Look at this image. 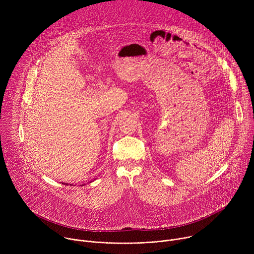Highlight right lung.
<instances>
[{
  "mask_svg": "<svg viewBox=\"0 0 254 254\" xmlns=\"http://www.w3.org/2000/svg\"><path fill=\"white\" fill-rule=\"evenodd\" d=\"M64 185H68V184H64ZM71 185V184H70Z\"/></svg>",
  "mask_w": 254,
  "mask_h": 254,
  "instance_id": "obj_1",
  "label": "right lung"
}]
</instances>
